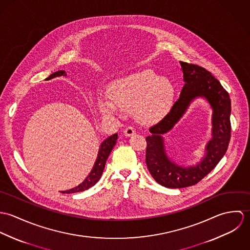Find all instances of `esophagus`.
I'll use <instances>...</instances> for the list:
<instances>
[{
	"label": "esophagus",
	"mask_w": 250,
	"mask_h": 250,
	"mask_svg": "<svg viewBox=\"0 0 250 250\" xmlns=\"http://www.w3.org/2000/svg\"><path fill=\"white\" fill-rule=\"evenodd\" d=\"M135 134H136V130H135V128L132 127V126H129V127H127V128L124 130V135H125V137H131V136H133V135H135Z\"/></svg>",
	"instance_id": "34e87169"
}]
</instances>
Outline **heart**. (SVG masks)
<instances>
[{
	"label": "heart",
	"mask_w": 250,
	"mask_h": 250,
	"mask_svg": "<svg viewBox=\"0 0 250 250\" xmlns=\"http://www.w3.org/2000/svg\"><path fill=\"white\" fill-rule=\"evenodd\" d=\"M107 98H99L98 109L105 117L118 113L119 107L132 108L141 122H153L165 115L175 95L172 83L151 70L132 73L112 81L107 89Z\"/></svg>",
	"instance_id": "obj_1"
}]
</instances>
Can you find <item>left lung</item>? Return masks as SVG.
Listing matches in <instances>:
<instances>
[{
  "label": "left lung",
  "instance_id": "obj_1",
  "mask_svg": "<svg viewBox=\"0 0 250 250\" xmlns=\"http://www.w3.org/2000/svg\"><path fill=\"white\" fill-rule=\"evenodd\" d=\"M180 64L185 82L180 97L170 111L149 129L151 135L146 137L145 162L148 170L157 183L170 188L193 186L210 173L225 155L231 136V100L228 92L205 68L183 62ZM197 98L205 99L212 108V138L206 146L201 162L184 167L168 157L162 135L178 123Z\"/></svg>",
  "mask_w": 250,
  "mask_h": 250
}]
</instances>
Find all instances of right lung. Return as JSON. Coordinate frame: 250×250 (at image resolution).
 I'll use <instances>...</instances> for the list:
<instances>
[{
	"label": "right lung",
	"instance_id": "1",
	"mask_svg": "<svg viewBox=\"0 0 250 250\" xmlns=\"http://www.w3.org/2000/svg\"><path fill=\"white\" fill-rule=\"evenodd\" d=\"M61 76L65 77V76H67V74L64 70L55 72V73L51 74L48 78H46L45 81H49L51 79H54L56 77H61ZM117 137H118L117 134H113L112 136L107 138L103 143L100 144L96 161L94 163V166H93L91 171L87 175V177L84 179L83 182L81 183L79 186L73 188L71 189L63 190V191H62V193H75V192L83 191V190L88 189L89 188L93 187L99 181V179L101 178L102 173L104 171L105 165H106V162H107V158H108V155L110 154L113 146L116 143Z\"/></svg>",
	"mask_w": 250,
	"mask_h": 250
}]
</instances>
